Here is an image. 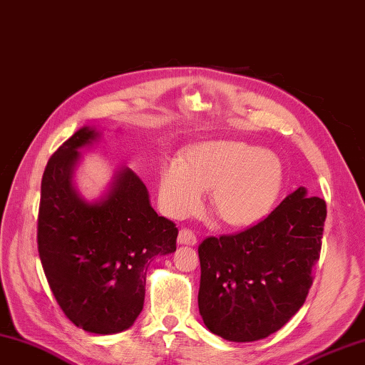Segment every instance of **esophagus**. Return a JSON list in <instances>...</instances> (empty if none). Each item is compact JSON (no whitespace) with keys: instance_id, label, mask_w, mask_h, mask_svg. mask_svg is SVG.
I'll use <instances>...</instances> for the list:
<instances>
[{"instance_id":"34e87169","label":"esophagus","mask_w":365,"mask_h":365,"mask_svg":"<svg viewBox=\"0 0 365 365\" xmlns=\"http://www.w3.org/2000/svg\"><path fill=\"white\" fill-rule=\"evenodd\" d=\"M178 244L180 245H197V236L193 235L190 230L182 228L180 235H178Z\"/></svg>"}]
</instances>
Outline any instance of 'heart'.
Segmentation results:
<instances>
[{"label":"heart","mask_w":365,"mask_h":365,"mask_svg":"<svg viewBox=\"0 0 365 365\" xmlns=\"http://www.w3.org/2000/svg\"><path fill=\"white\" fill-rule=\"evenodd\" d=\"M284 184V167L276 154L233 140H211L190 146L180 163H162L159 200L170 217L197 212L203 190L211 189V206L227 225L249 227L271 211Z\"/></svg>","instance_id":"obj_1"}]
</instances>
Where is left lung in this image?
Segmentation results:
<instances>
[{
  "label": "left lung",
  "instance_id": "obj_1",
  "mask_svg": "<svg viewBox=\"0 0 365 365\" xmlns=\"http://www.w3.org/2000/svg\"><path fill=\"white\" fill-rule=\"evenodd\" d=\"M324 220V200L297 187L255 227L206 237L198 247V309L206 328L242 344L285 326L312 287Z\"/></svg>",
  "mask_w": 365,
  "mask_h": 365
}]
</instances>
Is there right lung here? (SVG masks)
<instances>
[{"mask_svg":"<svg viewBox=\"0 0 365 365\" xmlns=\"http://www.w3.org/2000/svg\"><path fill=\"white\" fill-rule=\"evenodd\" d=\"M102 138L83 125L51 155L41 184L37 249L50 289L71 322L118 334L143 310L151 259L176 250L178 228L153 210L150 192L120 167L99 198L86 200L73 176L81 150Z\"/></svg>","mask_w":365,"mask_h":365,"instance_id":"add662e5","label":"right lung"}]
</instances>
